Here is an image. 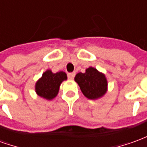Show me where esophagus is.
I'll use <instances>...</instances> for the list:
<instances>
[{
    "label": "esophagus",
    "instance_id": "esophagus-1",
    "mask_svg": "<svg viewBox=\"0 0 147 147\" xmlns=\"http://www.w3.org/2000/svg\"><path fill=\"white\" fill-rule=\"evenodd\" d=\"M75 76H76V73H75V72H71V73L67 74V77H68L69 80H73Z\"/></svg>",
    "mask_w": 147,
    "mask_h": 147
}]
</instances>
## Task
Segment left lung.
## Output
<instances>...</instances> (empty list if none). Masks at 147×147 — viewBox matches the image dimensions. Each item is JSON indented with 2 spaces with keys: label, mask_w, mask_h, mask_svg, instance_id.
I'll return each mask as SVG.
<instances>
[{
  "label": "left lung",
  "mask_w": 147,
  "mask_h": 147,
  "mask_svg": "<svg viewBox=\"0 0 147 147\" xmlns=\"http://www.w3.org/2000/svg\"><path fill=\"white\" fill-rule=\"evenodd\" d=\"M75 81L86 98L90 100H98L105 95L108 90V81L104 73L97 68L90 67L84 73L79 72Z\"/></svg>",
  "instance_id": "obj_1"
}]
</instances>
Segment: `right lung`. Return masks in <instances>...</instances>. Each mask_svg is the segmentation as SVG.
I'll return each mask as SVG.
<instances>
[{"mask_svg": "<svg viewBox=\"0 0 147 147\" xmlns=\"http://www.w3.org/2000/svg\"><path fill=\"white\" fill-rule=\"evenodd\" d=\"M67 79V74L64 71L53 73L48 69L43 72L42 77L35 83V92L42 98L52 100L57 97L61 84Z\"/></svg>", "mask_w": 147, "mask_h": 147, "instance_id": "obj_1", "label": "right lung"}]
</instances>
